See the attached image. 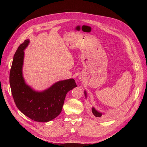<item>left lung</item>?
I'll return each instance as SVG.
<instances>
[{"instance_id": "obj_1", "label": "left lung", "mask_w": 147, "mask_h": 147, "mask_svg": "<svg viewBox=\"0 0 147 147\" xmlns=\"http://www.w3.org/2000/svg\"><path fill=\"white\" fill-rule=\"evenodd\" d=\"M84 95H85V96L86 97V91H84ZM92 112L93 113V114L95 115V116L97 118H101L102 117V115L103 114L102 113H100L99 111H98L96 110H95V109L94 107H92Z\"/></svg>"}]
</instances>
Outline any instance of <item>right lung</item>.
Wrapping results in <instances>:
<instances>
[{"instance_id": "right-lung-1", "label": "right lung", "mask_w": 147, "mask_h": 147, "mask_svg": "<svg viewBox=\"0 0 147 147\" xmlns=\"http://www.w3.org/2000/svg\"><path fill=\"white\" fill-rule=\"evenodd\" d=\"M29 42L26 40L15 53L9 74L11 89L15 105L22 113L34 121L48 122L61 113L67 92L77 85L73 79H69L59 81L42 92L28 86L22 69L24 50Z\"/></svg>"}]
</instances>
